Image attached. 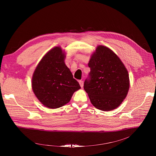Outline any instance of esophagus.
I'll list each match as a JSON object with an SVG mask.
<instances>
[{"mask_svg":"<svg viewBox=\"0 0 156 156\" xmlns=\"http://www.w3.org/2000/svg\"><path fill=\"white\" fill-rule=\"evenodd\" d=\"M79 83H80V86H81V87H83V84H84V83H83V81L82 80H80V81H79Z\"/></svg>","mask_w":156,"mask_h":156,"instance_id":"esophagus-1","label":"esophagus"}]
</instances>
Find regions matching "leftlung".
I'll return each instance as SVG.
<instances>
[{
    "mask_svg": "<svg viewBox=\"0 0 156 156\" xmlns=\"http://www.w3.org/2000/svg\"><path fill=\"white\" fill-rule=\"evenodd\" d=\"M88 66L90 72L84 89L92 104L103 111L118 107L129 87L128 73L119 57L108 48L99 46Z\"/></svg>",
    "mask_w": 156,
    "mask_h": 156,
    "instance_id": "8db88e82",
    "label": "left lung"
}]
</instances>
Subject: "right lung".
Segmentation results:
<instances>
[{
	"label": "right lung",
	"mask_w": 156,
	"mask_h": 156,
	"mask_svg": "<svg viewBox=\"0 0 156 156\" xmlns=\"http://www.w3.org/2000/svg\"><path fill=\"white\" fill-rule=\"evenodd\" d=\"M65 57L60 48H53L43 57L33 73V92L44 105L51 108L67 104L81 88L65 64Z\"/></svg>",
	"instance_id": "1"
}]
</instances>
